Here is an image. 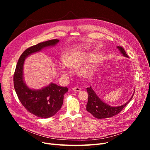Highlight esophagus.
Listing matches in <instances>:
<instances>
[{
  "instance_id": "obj_1",
  "label": "esophagus",
  "mask_w": 150,
  "mask_h": 150,
  "mask_svg": "<svg viewBox=\"0 0 150 150\" xmlns=\"http://www.w3.org/2000/svg\"><path fill=\"white\" fill-rule=\"evenodd\" d=\"M72 90L74 91H76V92H80L81 89L80 88L78 87H76V88H72Z\"/></svg>"
}]
</instances>
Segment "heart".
<instances>
[{"label": "heart", "instance_id": "obj_1", "mask_svg": "<svg viewBox=\"0 0 150 150\" xmlns=\"http://www.w3.org/2000/svg\"><path fill=\"white\" fill-rule=\"evenodd\" d=\"M93 58V56L79 52H72L66 57L64 60H62L59 63V68L63 74L68 75L71 73V68H78L84 64L86 62ZM94 69V66L89 64L80 68L79 74L86 77L92 73Z\"/></svg>", "mask_w": 150, "mask_h": 150}]
</instances>
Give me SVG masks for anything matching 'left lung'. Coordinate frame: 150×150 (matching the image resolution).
Returning a JSON list of instances; mask_svg holds the SVG:
<instances>
[{
  "mask_svg": "<svg viewBox=\"0 0 150 150\" xmlns=\"http://www.w3.org/2000/svg\"><path fill=\"white\" fill-rule=\"evenodd\" d=\"M117 48L119 49V51L123 56L129 58V56L127 55L123 48L121 46H117ZM86 90H87L88 93V101L87 104H86V110L98 119L108 118V117L114 116L118 114L120 111H122V109L129 103L134 95L133 94L129 100L122 105L119 106H111L103 101L98 96V95L94 92L91 86L88 88ZM133 93H134V91Z\"/></svg>",
  "mask_w": 150,
  "mask_h": 150,
  "instance_id": "1",
  "label": "left lung"
}]
</instances>
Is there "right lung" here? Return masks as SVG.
I'll use <instances>...</instances> for the list:
<instances>
[{
	"instance_id": "right-lung-1",
	"label": "right lung",
	"mask_w": 150,
	"mask_h": 150,
	"mask_svg": "<svg viewBox=\"0 0 150 150\" xmlns=\"http://www.w3.org/2000/svg\"><path fill=\"white\" fill-rule=\"evenodd\" d=\"M59 41V39L49 40L25 50L17 62L13 75V86L21 103L29 112L42 118L51 117L60 110L64 95L68 91V89L52 83L40 89L29 88L24 79V63L25 59L32 54L39 52L44 48L54 46Z\"/></svg>"
}]
</instances>
